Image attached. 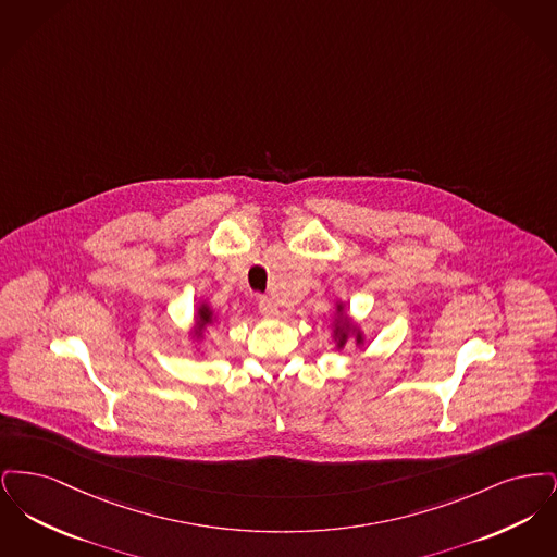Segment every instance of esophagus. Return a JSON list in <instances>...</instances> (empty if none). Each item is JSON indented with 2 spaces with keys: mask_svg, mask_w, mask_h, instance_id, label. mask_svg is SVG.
<instances>
[{
  "mask_svg": "<svg viewBox=\"0 0 557 557\" xmlns=\"http://www.w3.org/2000/svg\"><path fill=\"white\" fill-rule=\"evenodd\" d=\"M259 311H261V315H265V318H277V313H280L275 300L269 298V296H261V298H259Z\"/></svg>",
  "mask_w": 557,
  "mask_h": 557,
  "instance_id": "obj_1",
  "label": "esophagus"
}]
</instances>
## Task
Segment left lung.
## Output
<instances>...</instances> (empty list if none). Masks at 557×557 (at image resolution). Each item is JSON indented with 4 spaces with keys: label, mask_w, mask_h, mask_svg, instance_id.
Masks as SVG:
<instances>
[{
    "label": "left lung",
    "mask_w": 557,
    "mask_h": 557,
    "mask_svg": "<svg viewBox=\"0 0 557 557\" xmlns=\"http://www.w3.org/2000/svg\"><path fill=\"white\" fill-rule=\"evenodd\" d=\"M343 311H345V305H338V307H336L338 318L334 321V338H336V346L343 348V346L346 345V341H348V336H355V343H357V345H363V334L359 332L357 325L350 323V319L346 318Z\"/></svg>",
    "instance_id": "obj_1"
}]
</instances>
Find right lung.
Masks as SVG:
<instances>
[{
  "label": "right lung",
  "instance_id": "add662e5",
  "mask_svg": "<svg viewBox=\"0 0 557 557\" xmlns=\"http://www.w3.org/2000/svg\"><path fill=\"white\" fill-rule=\"evenodd\" d=\"M212 318H214V315H212L209 305H200V307H198V311H196V336H198V338L202 336L205 327L211 325Z\"/></svg>",
  "mask_w": 557,
  "mask_h": 557
}]
</instances>
